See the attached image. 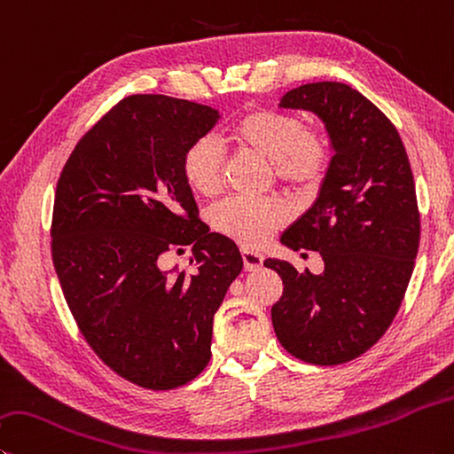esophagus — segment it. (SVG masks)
Listing matches in <instances>:
<instances>
[{"instance_id": "obj_1", "label": "esophagus", "mask_w": 454, "mask_h": 454, "mask_svg": "<svg viewBox=\"0 0 454 454\" xmlns=\"http://www.w3.org/2000/svg\"><path fill=\"white\" fill-rule=\"evenodd\" d=\"M242 262H244V268L248 271H254L262 268L263 263V255L262 254H255V252H250V250H242Z\"/></svg>"}]
</instances>
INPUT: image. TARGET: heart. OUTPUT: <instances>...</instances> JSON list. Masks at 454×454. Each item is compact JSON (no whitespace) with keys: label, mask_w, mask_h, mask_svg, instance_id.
<instances>
[{"label":"heart","mask_w":454,"mask_h":454,"mask_svg":"<svg viewBox=\"0 0 454 454\" xmlns=\"http://www.w3.org/2000/svg\"><path fill=\"white\" fill-rule=\"evenodd\" d=\"M226 141L271 162L274 178L286 191L308 199L317 194L332 168V141L321 127H306L294 113L254 109L226 129ZM183 176L204 199L222 191V153L210 138H199L184 151ZM287 212L276 199H230L212 210V228L244 250L266 244L284 226Z\"/></svg>","instance_id":"obj_1"}]
</instances>
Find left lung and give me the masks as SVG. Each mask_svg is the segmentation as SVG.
Returning <instances> with one entry per match:
<instances>
[{"instance_id":"8db88e82","label":"left lung","mask_w":454,"mask_h":454,"mask_svg":"<svg viewBox=\"0 0 454 454\" xmlns=\"http://www.w3.org/2000/svg\"><path fill=\"white\" fill-rule=\"evenodd\" d=\"M282 106L317 113L335 154L317 202L282 236L294 250L319 252L325 270L263 262L284 282L271 324L294 357L348 364L381 340L405 298L421 242L413 170L389 117L349 85H301Z\"/></svg>"}]
</instances>
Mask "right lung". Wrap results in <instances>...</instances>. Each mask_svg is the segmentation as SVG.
<instances>
[{
	"mask_svg": "<svg viewBox=\"0 0 454 454\" xmlns=\"http://www.w3.org/2000/svg\"><path fill=\"white\" fill-rule=\"evenodd\" d=\"M218 119L186 98L125 97L57 180L51 255L65 301L98 359L151 391L208 365L214 313L244 266L236 244L199 218L183 176L184 151ZM188 243L192 270L160 268L162 253Z\"/></svg>",
	"mask_w": 454,
	"mask_h": 454,
	"instance_id": "right-lung-1",
	"label": "right lung"
}]
</instances>
